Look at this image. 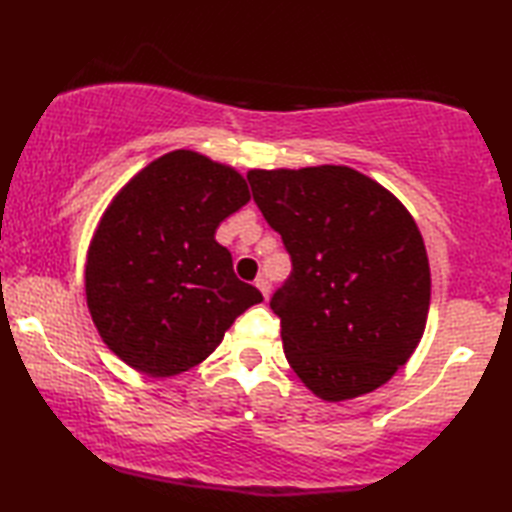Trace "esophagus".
Segmentation results:
<instances>
[{
    "instance_id": "34e87169",
    "label": "esophagus",
    "mask_w": 512,
    "mask_h": 512,
    "mask_svg": "<svg viewBox=\"0 0 512 512\" xmlns=\"http://www.w3.org/2000/svg\"><path fill=\"white\" fill-rule=\"evenodd\" d=\"M256 287H258V291L260 294L265 296V300L269 298V294H271V285H269V280L265 278V276H260L258 280H256Z\"/></svg>"
}]
</instances>
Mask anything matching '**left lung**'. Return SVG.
I'll list each match as a JSON object with an SVG mask.
<instances>
[{
    "label": "left lung",
    "instance_id": "8db88e82",
    "mask_svg": "<svg viewBox=\"0 0 512 512\" xmlns=\"http://www.w3.org/2000/svg\"><path fill=\"white\" fill-rule=\"evenodd\" d=\"M247 181L294 263L269 302L289 367L325 402L387 384L420 344L431 307L411 212L347 165L249 170Z\"/></svg>",
    "mask_w": 512,
    "mask_h": 512
}]
</instances>
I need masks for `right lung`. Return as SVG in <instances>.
I'll list each match as a JSON object with an SVG mask.
<instances>
[{"label": "right lung", "instance_id": "obj_1", "mask_svg": "<svg viewBox=\"0 0 512 512\" xmlns=\"http://www.w3.org/2000/svg\"><path fill=\"white\" fill-rule=\"evenodd\" d=\"M249 198L241 172L194 150L159 156L112 196L83 285L101 340L128 367L150 378L190 371L263 302L214 238Z\"/></svg>", "mask_w": 512, "mask_h": 512}]
</instances>
